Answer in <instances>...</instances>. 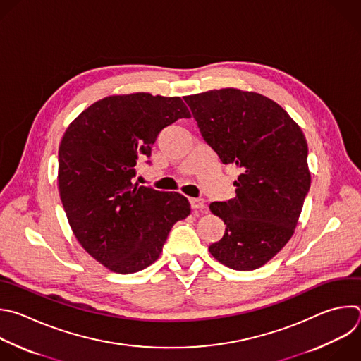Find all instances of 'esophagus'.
Listing matches in <instances>:
<instances>
[{
    "instance_id": "34e87169",
    "label": "esophagus",
    "mask_w": 361,
    "mask_h": 361,
    "mask_svg": "<svg viewBox=\"0 0 361 361\" xmlns=\"http://www.w3.org/2000/svg\"><path fill=\"white\" fill-rule=\"evenodd\" d=\"M190 204L192 209H204L205 201L202 198H190Z\"/></svg>"
}]
</instances>
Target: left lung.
Instances as JSON below:
<instances>
[{
  "instance_id": "8db88e82",
  "label": "left lung",
  "mask_w": 361,
  "mask_h": 361,
  "mask_svg": "<svg viewBox=\"0 0 361 361\" xmlns=\"http://www.w3.org/2000/svg\"><path fill=\"white\" fill-rule=\"evenodd\" d=\"M184 100L222 164L241 169L236 195L209 204L226 226L208 250L231 269H258L288 244L302 212L310 188L306 139L276 102L255 92L226 87Z\"/></svg>"
}]
</instances>
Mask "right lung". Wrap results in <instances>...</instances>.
<instances>
[{
	"label": "right lung",
	"mask_w": 361,
	"mask_h": 361,
	"mask_svg": "<svg viewBox=\"0 0 361 361\" xmlns=\"http://www.w3.org/2000/svg\"><path fill=\"white\" fill-rule=\"evenodd\" d=\"M183 117L191 114L181 97L109 96L83 110L62 137L58 184L69 225L113 272L152 265L173 225L190 215L184 195L135 183L139 157H150L159 133Z\"/></svg>",
	"instance_id": "1"
}]
</instances>
